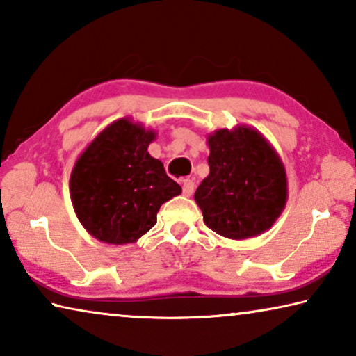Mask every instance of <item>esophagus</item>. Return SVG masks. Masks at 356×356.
Wrapping results in <instances>:
<instances>
[{
  "label": "esophagus",
  "mask_w": 356,
  "mask_h": 356,
  "mask_svg": "<svg viewBox=\"0 0 356 356\" xmlns=\"http://www.w3.org/2000/svg\"><path fill=\"white\" fill-rule=\"evenodd\" d=\"M182 191H184V196H186V197L191 196L193 191H195V182L190 179H185L182 182Z\"/></svg>",
  "instance_id": "obj_1"
}]
</instances>
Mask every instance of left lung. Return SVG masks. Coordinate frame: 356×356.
Wrapping results in <instances>:
<instances>
[{
  "mask_svg": "<svg viewBox=\"0 0 356 356\" xmlns=\"http://www.w3.org/2000/svg\"><path fill=\"white\" fill-rule=\"evenodd\" d=\"M207 144L210 172L195 193L206 226L232 240L268 231L287 202L286 168L278 152L248 125L216 130Z\"/></svg>",
  "mask_w": 356,
  "mask_h": 356,
  "instance_id": "1",
  "label": "left lung"
}]
</instances>
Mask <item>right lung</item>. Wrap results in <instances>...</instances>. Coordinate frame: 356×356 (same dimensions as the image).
<instances>
[{"label":"right lung","instance_id":"add662e5","mask_svg":"<svg viewBox=\"0 0 356 356\" xmlns=\"http://www.w3.org/2000/svg\"><path fill=\"white\" fill-rule=\"evenodd\" d=\"M155 130L122 118L78 156L70 174L72 206L83 227L108 245L135 243L156 222L161 204L182 193L150 156Z\"/></svg>","mask_w":356,"mask_h":356}]
</instances>
